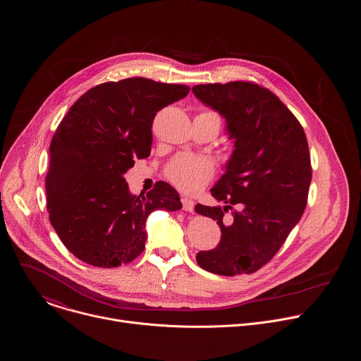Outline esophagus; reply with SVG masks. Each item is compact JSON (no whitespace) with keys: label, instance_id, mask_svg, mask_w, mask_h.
<instances>
[{"label":"esophagus","instance_id":"obj_1","mask_svg":"<svg viewBox=\"0 0 361 361\" xmlns=\"http://www.w3.org/2000/svg\"><path fill=\"white\" fill-rule=\"evenodd\" d=\"M182 208L188 212H193L195 209V202L190 199H182Z\"/></svg>","mask_w":361,"mask_h":361}]
</instances>
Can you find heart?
<instances>
[{"label": "heart", "mask_w": 361, "mask_h": 361, "mask_svg": "<svg viewBox=\"0 0 361 361\" xmlns=\"http://www.w3.org/2000/svg\"><path fill=\"white\" fill-rule=\"evenodd\" d=\"M214 173L212 164L200 157L180 155L166 168L168 179L186 193L199 192Z\"/></svg>", "instance_id": "obj_1"}]
</instances>
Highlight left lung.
<instances>
[{
    "label": "left lung",
    "mask_w": 361,
    "mask_h": 361,
    "mask_svg": "<svg viewBox=\"0 0 361 361\" xmlns=\"http://www.w3.org/2000/svg\"><path fill=\"white\" fill-rule=\"evenodd\" d=\"M193 94L225 118L233 153L211 195L225 206L197 204L216 221L221 240L197 253L212 274H253L276 255L307 204L311 164L305 130L274 93L250 82L197 85ZM238 209L226 223L224 212Z\"/></svg>",
    "instance_id": "8db88e82"
}]
</instances>
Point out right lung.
<instances>
[{
    "label": "right lung",
    "instance_id": "right-lung-1",
    "mask_svg": "<svg viewBox=\"0 0 361 361\" xmlns=\"http://www.w3.org/2000/svg\"><path fill=\"white\" fill-rule=\"evenodd\" d=\"M189 90L129 78L90 89L69 108L50 145L46 193L52 228L73 256L102 268L128 264L145 250L147 216L182 208L166 182L142 197L123 175L150 155L155 114Z\"/></svg>",
    "mask_w": 361,
    "mask_h": 361
}]
</instances>
